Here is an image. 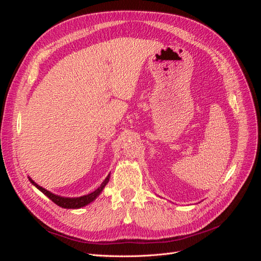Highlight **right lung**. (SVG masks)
<instances>
[{"label": "right lung", "mask_w": 261, "mask_h": 261, "mask_svg": "<svg viewBox=\"0 0 261 261\" xmlns=\"http://www.w3.org/2000/svg\"><path fill=\"white\" fill-rule=\"evenodd\" d=\"M29 180L33 183L39 191H41L46 197H49V198L54 202L57 203L58 206L62 207V208H66V209H76V208H81L86 206V204L90 203L91 201H93L94 199L97 198V197L100 195V193L102 192V189L105 188V186L108 184L109 178H110V174L107 176V178L102 181V184L96 189V191L86 195V196H82V197H77V198H66V197H61L58 195H54L52 193H50L49 191H46V189L42 188L41 186H39L38 184H36L35 181L31 179L30 177H28Z\"/></svg>", "instance_id": "1"}]
</instances>
